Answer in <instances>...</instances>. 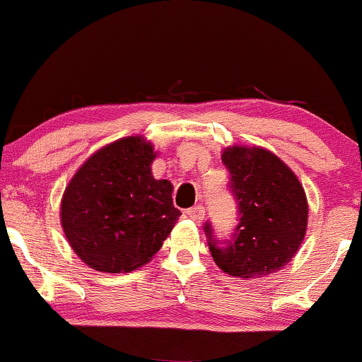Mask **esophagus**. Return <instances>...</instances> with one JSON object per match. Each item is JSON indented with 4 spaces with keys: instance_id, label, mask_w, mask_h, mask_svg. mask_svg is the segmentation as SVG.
Wrapping results in <instances>:
<instances>
[{
    "instance_id": "1",
    "label": "esophagus",
    "mask_w": 362,
    "mask_h": 362,
    "mask_svg": "<svg viewBox=\"0 0 362 362\" xmlns=\"http://www.w3.org/2000/svg\"><path fill=\"white\" fill-rule=\"evenodd\" d=\"M185 214L189 216L194 223L201 224L202 219H204V216H206V209L202 206H195V207H192V209H187Z\"/></svg>"
}]
</instances>
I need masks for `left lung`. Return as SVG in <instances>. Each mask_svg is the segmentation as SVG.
<instances>
[{"label": "left lung", "instance_id": "1", "mask_svg": "<svg viewBox=\"0 0 362 362\" xmlns=\"http://www.w3.org/2000/svg\"><path fill=\"white\" fill-rule=\"evenodd\" d=\"M230 189L238 202L240 223L233 242L219 247L211 224L204 226L211 255L230 276L264 277L288 265L300 250L308 226L305 189L279 156L259 146L224 148Z\"/></svg>", "mask_w": 362, "mask_h": 362}]
</instances>
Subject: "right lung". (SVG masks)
<instances>
[{
    "mask_svg": "<svg viewBox=\"0 0 362 362\" xmlns=\"http://www.w3.org/2000/svg\"><path fill=\"white\" fill-rule=\"evenodd\" d=\"M153 144L141 136L114 141L78 168L61 201V226L95 271L131 272L148 264L180 218L173 185L156 180Z\"/></svg>",
    "mask_w": 362,
    "mask_h": 362,
    "instance_id": "obj_1",
    "label": "right lung"
}]
</instances>
